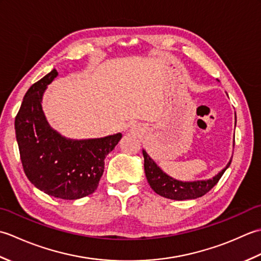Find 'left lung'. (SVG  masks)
I'll return each mask as SVG.
<instances>
[{
	"label": "left lung",
	"instance_id": "obj_1",
	"mask_svg": "<svg viewBox=\"0 0 261 261\" xmlns=\"http://www.w3.org/2000/svg\"><path fill=\"white\" fill-rule=\"evenodd\" d=\"M228 95V94H226ZM237 120V116H236ZM234 146V140H233ZM143 158H145V174L149 185L157 193L158 195L163 197H167L176 201H184V199H195L205 195L208 191L218 184L224 171L229 168L231 160L221 171H219L215 176L211 177L208 179H199L193 181H182L179 179L173 178V177L166 174L165 171L159 167L156 162L149 156L145 149H142Z\"/></svg>",
	"mask_w": 261,
	"mask_h": 261
}]
</instances>
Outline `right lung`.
Returning a JSON list of instances; mask_svg holds the SVG:
<instances>
[{
  "instance_id": "obj_1",
  "label": "right lung",
  "mask_w": 261,
  "mask_h": 261,
  "mask_svg": "<svg viewBox=\"0 0 261 261\" xmlns=\"http://www.w3.org/2000/svg\"><path fill=\"white\" fill-rule=\"evenodd\" d=\"M57 76L53 69L25 93L15 116L16 141L24 173L38 190L57 198L79 199L95 192L104 159L122 134L79 140L53 129L43 113L42 97Z\"/></svg>"
}]
</instances>
